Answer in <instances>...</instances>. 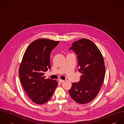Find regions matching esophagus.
Listing matches in <instances>:
<instances>
[{"mask_svg":"<svg viewBox=\"0 0 124 124\" xmlns=\"http://www.w3.org/2000/svg\"><path fill=\"white\" fill-rule=\"evenodd\" d=\"M59 83H63V82H64V80H61V79H59Z\"/></svg>","mask_w":124,"mask_h":124,"instance_id":"obj_1","label":"esophagus"}]
</instances>
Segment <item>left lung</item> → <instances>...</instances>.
<instances>
[{
	"instance_id": "obj_1",
	"label": "left lung",
	"mask_w": 124,
	"mask_h": 124,
	"mask_svg": "<svg viewBox=\"0 0 124 124\" xmlns=\"http://www.w3.org/2000/svg\"><path fill=\"white\" fill-rule=\"evenodd\" d=\"M70 49L78 55L80 81L72 83L69 90L72 99L76 102L86 104L97 96L104 81L105 67L103 56L91 40L82 39L74 41Z\"/></svg>"
}]
</instances>
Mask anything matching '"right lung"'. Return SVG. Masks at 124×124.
<instances>
[{"mask_svg":"<svg viewBox=\"0 0 124 124\" xmlns=\"http://www.w3.org/2000/svg\"><path fill=\"white\" fill-rule=\"evenodd\" d=\"M46 39H39L28 46L19 70L22 85L32 101L36 104L46 103L57 86L56 80L45 79L44 72L51 68L50 54L59 43Z\"/></svg>","mask_w":124,"mask_h":124,"instance_id":"obj_1","label":"right lung"}]
</instances>
